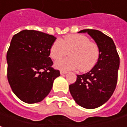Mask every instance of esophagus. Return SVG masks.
Listing matches in <instances>:
<instances>
[{
  "label": "esophagus",
  "instance_id": "obj_1",
  "mask_svg": "<svg viewBox=\"0 0 127 127\" xmlns=\"http://www.w3.org/2000/svg\"><path fill=\"white\" fill-rule=\"evenodd\" d=\"M67 71H64V70H61L60 71V74H62V75H64V74H67Z\"/></svg>",
  "mask_w": 127,
  "mask_h": 127
}]
</instances>
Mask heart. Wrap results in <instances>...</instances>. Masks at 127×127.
Returning a JSON list of instances; mask_svg holds the SVG:
<instances>
[{"mask_svg": "<svg viewBox=\"0 0 127 127\" xmlns=\"http://www.w3.org/2000/svg\"><path fill=\"white\" fill-rule=\"evenodd\" d=\"M68 51L69 57L55 63L57 68L72 70L79 68L81 72H87L96 65L99 58L98 45L83 35H67L62 41L56 40L50 48V56L57 61L65 57Z\"/></svg>", "mask_w": 127, "mask_h": 127, "instance_id": "1", "label": "heart"}]
</instances>
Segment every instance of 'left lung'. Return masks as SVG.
<instances>
[{"label":"left lung","instance_id":"obj_1","mask_svg":"<svg viewBox=\"0 0 127 127\" xmlns=\"http://www.w3.org/2000/svg\"><path fill=\"white\" fill-rule=\"evenodd\" d=\"M78 33H88L99 48L96 65L88 72L77 74L76 82L69 85L74 101L85 109H95L107 102L116 89L120 58L113 39L101 31L83 29Z\"/></svg>","mask_w":127,"mask_h":127}]
</instances>
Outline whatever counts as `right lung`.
Masks as SVG:
<instances>
[{
    "mask_svg": "<svg viewBox=\"0 0 127 127\" xmlns=\"http://www.w3.org/2000/svg\"><path fill=\"white\" fill-rule=\"evenodd\" d=\"M56 37L35 30L14 35L7 53V79L13 93L29 104L44 100L60 76L52 68L50 48Z\"/></svg>",
    "mask_w": 127,
    "mask_h": 127,
    "instance_id": "right-lung-1",
    "label": "right lung"
}]
</instances>
